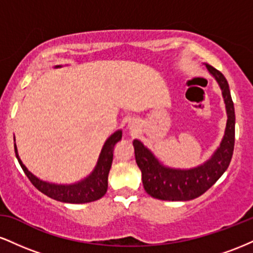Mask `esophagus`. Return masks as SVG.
<instances>
[{"mask_svg":"<svg viewBox=\"0 0 253 253\" xmlns=\"http://www.w3.org/2000/svg\"><path fill=\"white\" fill-rule=\"evenodd\" d=\"M128 126H129L130 129H134V128H135V126H134V125H133V124H129Z\"/></svg>","mask_w":253,"mask_h":253,"instance_id":"obj_1","label":"esophagus"}]
</instances>
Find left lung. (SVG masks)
I'll use <instances>...</instances> for the list:
<instances>
[{
	"label": "left lung",
	"instance_id": "left-lung-1",
	"mask_svg": "<svg viewBox=\"0 0 253 253\" xmlns=\"http://www.w3.org/2000/svg\"><path fill=\"white\" fill-rule=\"evenodd\" d=\"M215 78L225 101L227 124L223 138L213 156L193 169H172L165 167L140 140L133 141L135 162L141 170L144 189L149 195L165 201H189L206 193L215 183L231 163L234 149L236 114L229 86L225 76L215 68L206 64Z\"/></svg>",
	"mask_w": 253,
	"mask_h": 253
}]
</instances>
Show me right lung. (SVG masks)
Segmentation results:
<instances>
[{
  "instance_id": "right-lung-1",
  "label": "right lung",
  "mask_w": 253,
  "mask_h": 253,
  "mask_svg": "<svg viewBox=\"0 0 253 253\" xmlns=\"http://www.w3.org/2000/svg\"><path fill=\"white\" fill-rule=\"evenodd\" d=\"M60 66L62 65H57L56 68H60ZM121 138H123V130L121 129L117 130L114 134L110 135L103 145L94 171L86 178L74 183V184H54V183H48L38 178L31 171H28L27 168L21 162L19 155H17L16 144H14V149H15L16 158L21 165L22 170L38 190L42 191L46 196L60 202L86 203L96 201L107 193L108 173L110 167H112L114 146L121 140ZM14 141H15V136H14Z\"/></svg>"
}]
</instances>
